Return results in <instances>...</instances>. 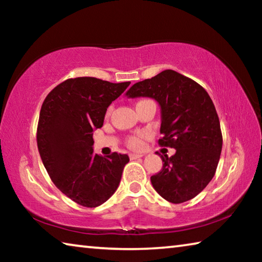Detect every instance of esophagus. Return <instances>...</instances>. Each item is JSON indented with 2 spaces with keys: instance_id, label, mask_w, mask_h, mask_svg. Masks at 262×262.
I'll list each match as a JSON object with an SVG mask.
<instances>
[{
  "instance_id": "34e87169",
  "label": "esophagus",
  "mask_w": 262,
  "mask_h": 262,
  "mask_svg": "<svg viewBox=\"0 0 262 262\" xmlns=\"http://www.w3.org/2000/svg\"><path fill=\"white\" fill-rule=\"evenodd\" d=\"M129 157H130V159H137V158L143 157V155H140V154H130Z\"/></svg>"
}]
</instances>
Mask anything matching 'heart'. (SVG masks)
I'll use <instances>...</instances> for the list:
<instances>
[{"label":"heart","mask_w":262,"mask_h":262,"mask_svg":"<svg viewBox=\"0 0 262 262\" xmlns=\"http://www.w3.org/2000/svg\"><path fill=\"white\" fill-rule=\"evenodd\" d=\"M127 144H128V147L133 150H141L142 148H143L144 142L141 136L133 135L127 139Z\"/></svg>","instance_id":"1"}]
</instances>
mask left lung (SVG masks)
<instances>
[{
	"label": "left lung",
	"mask_w": 262,
	"mask_h": 262,
	"mask_svg": "<svg viewBox=\"0 0 262 262\" xmlns=\"http://www.w3.org/2000/svg\"><path fill=\"white\" fill-rule=\"evenodd\" d=\"M129 98L150 97L161 106V147L176 149L162 156L163 167L150 180L156 192L171 203L196 196L215 176L223 137L220 119L208 92L200 84L174 70L137 82Z\"/></svg>",
	"instance_id": "left-lung-1"
}]
</instances>
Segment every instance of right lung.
<instances>
[{
    "label": "right lung",
    "mask_w": 262,
    "mask_h": 262,
    "mask_svg": "<svg viewBox=\"0 0 262 262\" xmlns=\"http://www.w3.org/2000/svg\"><path fill=\"white\" fill-rule=\"evenodd\" d=\"M130 82L96 77L66 79L43 100L37 144L54 185L74 202L95 208L112 196L120 184L127 155L94 154V129L104 123L106 110Z\"/></svg>",
    "instance_id": "right-lung-1"
}]
</instances>
